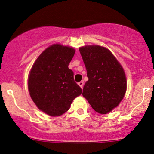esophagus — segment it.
Masks as SVG:
<instances>
[{"mask_svg":"<svg viewBox=\"0 0 154 154\" xmlns=\"http://www.w3.org/2000/svg\"><path fill=\"white\" fill-rule=\"evenodd\" d=\"M78 84H79V86L82 88H83V86H84V82H82V81L79 82V83H78Z\"/></svg>","mask_w":154,"mask_h":154,"instance_id":"1","label":"esophagus"}]
</instances>
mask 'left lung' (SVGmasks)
Returning <instances> with one entry per match:
<instances>
[{"label": "left lung", "instance_id": "left-lung-1", "mask_svg": "<svg viewBox=\"0 0 154 154\" xmlns=\"http://www.w3.org/2000/svg\"><path fill=\"white\" fill-rule=\"evenodd\" d=\"M79 51L88 78L82 96L98 113H109L117 107L126 91L123 68L105 47L87 45L80 47Z\"/></svg>", "mask_w": 154, "mask_h": 154}]
</instances>
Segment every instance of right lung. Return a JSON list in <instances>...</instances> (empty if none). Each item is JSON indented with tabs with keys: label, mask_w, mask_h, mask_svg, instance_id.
<instances>
[{
	"label": "right lung",
	"mask_w": 154,
	"mask_h": 154,
	"mask_svg": "<svg viewBox=\"0 0 154 154\" xmlns=\"http://www.w3.org/2000/svg\"><path fill=\"white\" fill-rule=\"evenodd\" d=\"M72 47L51 45L38 56L29 72L30 96L39 109L51 116L62 115L82 94L68 65L75 55Z\"/></svg>",
	"instance_id": "add662e5"
}]
</instances>
